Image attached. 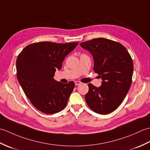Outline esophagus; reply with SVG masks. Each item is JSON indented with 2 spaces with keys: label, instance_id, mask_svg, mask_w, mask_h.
<instances>
[{
  "label": "esophagus",
  "instance_id": "1",
  "mask_svg": "<svg viewBox=\"0 0 150 150\" xmlns=\"http://www.w3.org/2000/svg\"><path fill=\"white\" fill-rule=\"evenodd\" d=\"M75 84L76 86H79V85L81 84L82 83H81V82L80 81H75Z\"/></svg>",
  "mask_w": 150,
  "mask_h": 150
}]
</instances>
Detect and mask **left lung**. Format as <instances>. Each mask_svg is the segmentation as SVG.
<instances>
[{
  "label": "left lung",
  "mask_w": 150,
  "mask_h": 150,
  "mask_svg": "<svg viewBox=\"0 0 150 150\" xmlns=\"http://www.w3.org/2000/svg\"><path fill=\"white\" fill-rule=\"evenodd\" d=\"M93 57V70L101 78L102 84H88L85 99L91 110L97 113H111L119 106L131 86L133 60L128 50L120 43L97 38L80 44Z\"/></svg>",
  "instance_id": "1"
}]
</instances>
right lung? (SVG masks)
Here are the masks:
<instances>
[{
	"label": "right lung",
	"instance_id": "right-lung-1",
	"mask_svg": "<svg viewBox=\"0 0 150 150\" xmlns=\"http://www.w3.org/2000/svg\"><path fill=\"white\" fill-rule=\"evenodd\" d=\"M77 45L78 42H36L25 47L18 55V81L31 104L41 112L54 114L65 108L75 82L63 84L53 77L56 70L62 68L66 56Z\"/></svg>",
	"mask_w": 150,
	"mask_h": 150
}]
</instances>
